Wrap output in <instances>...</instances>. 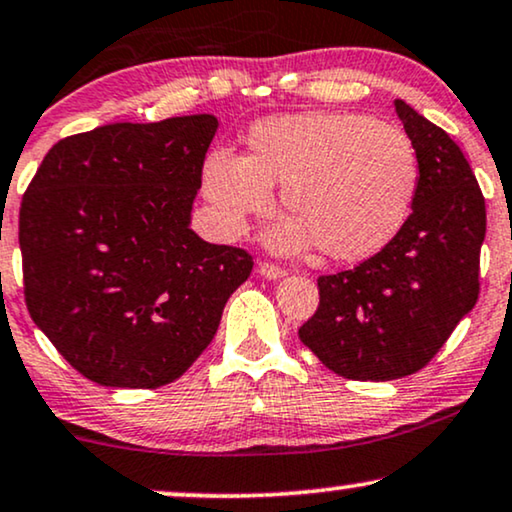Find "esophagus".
Wrapping results in <instances>:
<instances>
[{"instance_id": "34e87169", "label": "esophagus", "mask_w": 512, "mask_h": 512, "mask_svg": "<svg viewBox=\"0 0 512 512\" xmlns=\"http://www.w3.org/2000/svg\"><path fill=\"white\" fill-rule=\"evenodd\" d=\"M258 272L265 277V280H282L287 275V270H282L280 265H272V263H258Z\"/></svg>"}]
</instances>
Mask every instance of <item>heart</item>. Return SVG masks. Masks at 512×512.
I'll use <instances>...</instances> for the list:
<instances>
[{
    "label": "heart",
    "mask_w": 512,
    "mask_h": 512,
    "mask_svg": "<svg viewBox=\"0 0 512 512\" xmlns=\"http://www.w3.org/2000/svg\"><path fill=\"white\" fill-rule=\"evenodd\" d=\"M247 157L214 150L202 188L228 237L270 207L282 185L291 211L265 235L270 249L296 254L310 247L331 261L376 256L400 235L414 207L418 157L402 129L360 112H301L251 126Z\"/></svg>",
    "instance_id": "obj_1"
}]
</instances>
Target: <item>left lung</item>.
Returning <instances> with one entry per match:
<instances>
[{
  "label": "left lung",
  "mask_w": 512,
  "mask_h": 512,
  "mask_svg": "<svg viewBox=\"0 0 512 512\" xmlns=\"http://www.w3.org/2000/svg\"><path fill=\"white\" fill-rule=\"evenodd\" d=\"M414 143L418 190L400 235L376 256L317 280V313L298 338L353 381H395L437 355L480 294L487 211L468 159L447 131L397 98Z\"/></svg>",
  "instance_id": "1"
}]
</instances>
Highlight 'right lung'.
<instances>
[{"label":"right lung","mask_w":512,"mask_h":512,"mask_svg":"<svg viewBox=\"0 0 512 512\" xmlns=\"http://www.w3.org/2000/svg\"><path fill=\"white\" fill-rule=\"evenodd\" d=\"M214 115L105 124L46 152L21 204L25 303L79 374L176 381L214 338L254 261L190 228Z\"/></svg>","instance_id":"right-lung-1"}]
</instances>
